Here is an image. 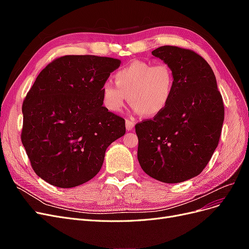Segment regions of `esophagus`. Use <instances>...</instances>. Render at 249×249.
<instances>
[{"instance_id": "1", "label": "esophagus", "mask_w": 249, "mask_h": 249, "mask_svg": "<svg viewBox=\"0 0 249 249\" xmlns=\"http://www.w3.org/2000/svg\"><path fill=\"white\" fill-rule=\"evenodd\" d=\"M134 125H135V123L133 122V120L125 119V127H126L127 131H132Z\"/></svg>"}]
</instances>
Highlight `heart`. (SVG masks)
<instances>
[{
  "mask_svg": "<svg viewBox=\"0 0 249 249\" xmlns=\"http://www.w3.org/2000/svg\"><path fill=\"white\" fill-rule=\"evenodd\" d=\"M115 84L102 85V101L109 111L118 113L129 97L132 109L145 116L160 114L169 105L175 92V74L165 63L135 61L114 74Z\"/></svg>",
  "mask_w": 249,
  "mask_h": 249,
  "instance_id": "heart-1",
  "label": "heart"
}]
</instances>
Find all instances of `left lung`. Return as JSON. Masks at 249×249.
<instances>
[{"mask_svg":"<svg viewBox=\"0 0 249 249\" xmlns=\"http://www.w3.org/2000/svg\"><path fill=\"white\" fill-rule=\"evenodd\" d=\"M175 74V92L152 119L135 125L138 161L146 175L163 183L198 176L212 158L221 135L224 107L215 74L192 50L172 46L152 52Z\"/></svg>","mask_w":249,"mask_h":249,"instance_id":"left-lung-1","label":"left lung"}]
</instances>
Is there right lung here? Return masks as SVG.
<instances>
[{"instance_id": "obj_1", "label": "right lung", "mask_w": 249, "mask_h": 249, "mask_svg": "<svg viewBox=\"0 0 249 249\" xmlns=\"http://www.w3.org/2000/svg\"><path fill=\"white\" fill-rule=\"evenodd\" d=\"M118 59L67 55L43 69L22 103L21 142L35 173L72 188L94 178L125 122L103 106L102 85Z\"/></svg>"}]
</instances>
